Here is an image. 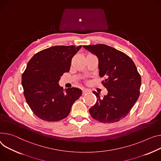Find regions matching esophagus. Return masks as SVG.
<instances>
[{"instance_id":"1","label":"esophagus","mask_w":161,"mask_h":161,"mask_svg":"<svg viewBox=\"0 0 161 161\" xmlns=\"http://www.w3.org/2000/svg\"><path fill=\"white\" fill-rule=\"evenodd\" d=\"M90 91H89V90H87V89H83L82 90V94H86V93H87V92H89Z\"/></svg>"}]
</instances>
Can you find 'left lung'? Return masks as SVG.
I'll return each mask as SVG.
<instances>
[{
  "label": "left lung",
  "mask_w": 161,
  "mask_h": 161,
  "mask_svg": "<svg viewBox=\"0 0 161 161\" xmlns=\"http://www.w3.org/2000/svg\"><path fill=\"white\" fill-rule=\"evenodd\" d=\"M97 56L101 83L108 90L103 98L94 91L97 99L89 109L92 118L101 122H118L128 115L140 95L141 78L131 58L124 53L105 44L83 46Z\"/></svg>",
  "instance_id": "8db88e82"
}]
</instances>
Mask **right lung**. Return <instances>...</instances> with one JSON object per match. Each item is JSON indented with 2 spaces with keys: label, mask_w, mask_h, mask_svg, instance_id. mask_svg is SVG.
<instances>
[{
  "label": "right lung",
  "mask_w": 161,
  "mask_h": 161,
  "mask_svg": "<svg viewBox=\"0 0 161 161\" xmlns=\"http://www.w3.org/2000/svg\"><path fill=\"white\" fill-rule=\"evenodd\" d=\"M81 46H55L35 54L22 75L24 95L38 118L58 121L70 113L72 105L81 96L77 88L64 89L60 77L70 70L72 57Z\"/></svg>",
  "instance_id": "right-lung-1"
}]
</instances>
